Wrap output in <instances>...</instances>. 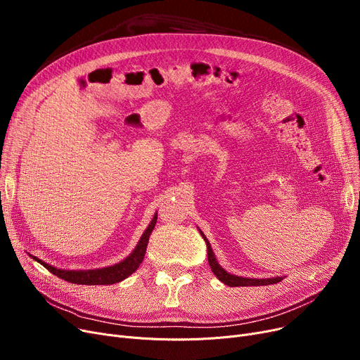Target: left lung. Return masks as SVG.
<instances>
[{
	"mask_svg": "<svg viewBox=\"0 0 360 360\" xmlns=\"http://www.w3.org/2000/svg\"><path fill=\"white\" fill-rule=\"evenodd\" d=\"M205 243H207V258H209V264L212 271L216 274V277L223 281L224 285H228L231 288H238V286H266V285H276V283L281 281L283 277H273V278H247V277H238L233 274L226 273L216 261V257L213 254V250L210 247V242L205 239L204 233H201Z\"/></svg>",
	"mask_w": 360,
	"mask_h": 360,
	"instance_id": "obj_1",
	"label": "left lung"
}]
</instances>
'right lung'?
Here are the masks:
<instances>
[{
	"label": "right lung",
	"mask_w": 360,
	"mask_h": 360,
	"mask_svg": "<svg viewBox=\"0 0 360 360\" xmlns=\"http://www.w3.org/2000/svg\"><path fill=\"white\" fill-rule=\"evenodd\" d=\"M158 216L155 214L153 220L148 224V228L146 229V232L143 233L137 248L132 251V254L129 257H127L122 262L115 264V266L112 267H106L102 270H87V271H67V270H60V269H55L49 264L41 261L39 258L33 257L37 262H41L42 266L51 271L52 274L58 276L60 278H64L65 281L74 283V285H113V283H118L122 281L124 278H127L128 276H131L134 273L140 264L143 262L144 254H146V248H147V243H148V238L155 229V224H156Z\"/></svg>",
	"instance_id": "obj_1"
}]
</instances>
